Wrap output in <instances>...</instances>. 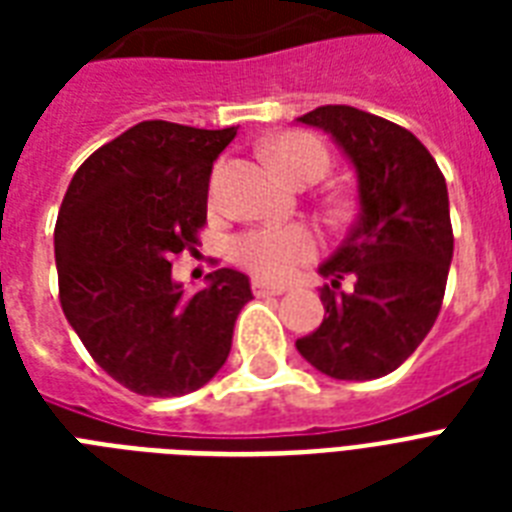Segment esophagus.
<instances>
[{"mask_svg": "<svg viewBox=\"0 0 512 512\" xmlns=\"http://www.w3.org/2000/svg\"><path fill=\"white\" fill-rule=\"evenodd\" d=\"M252 292L257 297H265V295H281V292H287L284 284H268L265 279H252Z\"/></svg>", "mask_w": 512, "mask_h": 512, "instance_id": "esophagus-1", "label": "esophagus"}]
</instances>
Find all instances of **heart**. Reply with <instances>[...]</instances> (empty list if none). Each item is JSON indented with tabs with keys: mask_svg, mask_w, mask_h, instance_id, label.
Returning <instances> with one entry per match:
<instances>
[{
	"mask_svg": "<svg viewBox=\"0 0 512 512\" xmlns=\"http://www.w3.org/2000/svg\"><path fill=\"white\" fill-rule=\"evenodd\" d=\"M271 159L292 183H313L329 167V154L319 138L308 132H284L271 143ZM316 252V239L303 225L287 228H252L231 241V257L263 279L281 281L308 263Z\"/></svg>",
	"mask_w": 512,
	"mask_h": 512,
	"instance_id": "b5f03b06",
	"label": "heart"
}]
</instances>
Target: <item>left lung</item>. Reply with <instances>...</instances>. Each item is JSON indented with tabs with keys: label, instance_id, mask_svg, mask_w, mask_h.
I'll return each mask as SVG.
<instances>
[{
	"label": "left lung",
	"instance_id": "obj_1",
	"mask_svg": "<svg viewBox=\"0 0 512 512\" xmlns=\"http://www.w3.org/2000/svg\"><path fill=\"white\" fill-rule=\"evenodd\" d=\"M324 130L358 183V215L319 265L324 321L295 342L335 380H377L404 364L436 324L452 265L446 180L412 132L353 106H319L297 119ZM342 278L354 281L350 290Z\"/></svg>",
	"mask_w": 512,
	"mask_h": 512
}]
</instances>
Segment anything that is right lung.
<instances>
[{"label": "right lung", "mask_w": 512, "mask_h": 512, "mask_svg": "<svg viewBox=\"0 0 512 512\" xmlns=\"http://www.w3.org/2000/svg\"><path fill=\"white\" fill-rule=\"evenodd\" d=\"M236 127L154 119L98 148L76 170L55 223L60 305L95 364L138 396H185L231 353L252 300L244 273L217 268L183 295L172 255L199 244L212 164Z\"/></svg>", "instance_id": "1"}]
</instances>
